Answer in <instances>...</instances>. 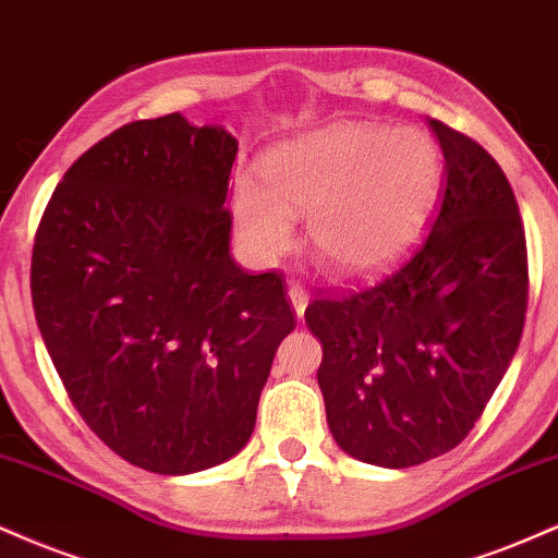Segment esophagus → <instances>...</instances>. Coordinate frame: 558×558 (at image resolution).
<instances>
[{
    "label": "esophagus",
    "instance_id": "1",
    "mask_svg": "<svg viewBox=\"0 0 558 558\" xmlns=\"http://www.w3.org/2000/svg\"><path fill=\"white\" fill-rule=\"evenodd\" d=\"M287 294H290V303L294 307V313H298V318H303L305 316V307H307V303H311V292H307L305 287L300 284V281H292L290 290H287Z\"/></svg>",
    "mask_w": 558,
    "mask_h": 558
}]
</instances>
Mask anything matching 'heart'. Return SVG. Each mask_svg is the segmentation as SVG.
Segmentation results:
<instances>
[{"instance_id":"heart-1","label":"heart","mask_w":558,"mask_h":558,"mask_svg":"<svg viewBox=\"0 0 558 558\" xmlns=\"http://www.w3.org/2000/svg\"><path fill=\"white\" fill-rule=\"evenodd\" d=\"M264 182L240 174L234 221L260 260L294 245L307 216L316 260L339 277L389 266L421 232L441 185V154L415 128L339 124L268 150Z\"/></svg>"}]
</instances>
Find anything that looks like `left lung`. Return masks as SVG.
<instances>
[{
  "label": "left lung",
  "mask_w": 558,
  "mask_h": 558,
  "mask_svg": "<svg viewBox=\"0 0 558 558\" xmlns=\"http://www.w3.org/2000/svg\"><path fill=\"white\" fill-rule=\"evenodd\" d=\"M444 150L423 238L357 290L318 298V386L333 441L376 468L447 454L512 363L527 311V247L512 185L486 148L428 120Z\"/></svg>",
  "instance_id": "obj_1"
}]
</instances>
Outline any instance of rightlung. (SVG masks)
I'll return each mask as SVG.
<instances>
[{"instance_id":"obj_1","label":"right lung","mask_w":558,"mask_h":558,"mask_svg":"<svg viewBox=\"0 0 558 558\" xmlns=\"http://www.w3.org/2000/svg\"><path fill=\"white\" fill-rule=\"evenodd\" d=\"M234 156L221 124L130 122L64 172L36 232L31 292L51 363L88 428L148 473L238 454L294 329L284 279L229 255Z\"/></svg>"}]
</instances>
